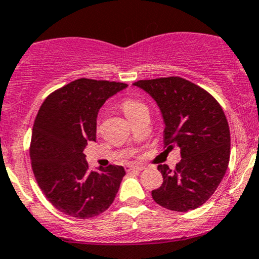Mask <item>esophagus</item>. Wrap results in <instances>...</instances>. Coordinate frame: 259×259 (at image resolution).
Here are the masks:
<instances>
[{
    "mask_svg": "<svg viewBox=\"0 0 259 259\" xmlns=\"http://www.w3.org/2000/svg\"><path fill=\"white\" fill-rule=\"evenodd\" d=\"M145 166H136V165H126L125 170L126 172H132V171H142Z\"/></svg>",
    "mask_w": 259,
    "mask_h": 259,
    "instance_id": "esophagus-1",
    "label": "esophagus"
}]
</instances>
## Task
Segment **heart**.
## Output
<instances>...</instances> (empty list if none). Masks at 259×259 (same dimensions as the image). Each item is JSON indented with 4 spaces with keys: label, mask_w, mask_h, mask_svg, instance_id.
<instances>
[{
    "label": "heart",
    "mask_w": 259,
    "mask_h": 259,
    "mask_svg": "<svg viewBox=\"0 0 259 259\" xmlns=\"http://www.w3.org/2000/svg\"><path fill=\"white\" fill-rule=\"evenodd\" d=\"M120 107L129 120H133L134 118L139 116L140 113H142L143 111H148L147 106L143 104L142 101L136 99H125L121 102Z\"/></svg>",
    "instance_id": "heart-1"
}]
</instances>
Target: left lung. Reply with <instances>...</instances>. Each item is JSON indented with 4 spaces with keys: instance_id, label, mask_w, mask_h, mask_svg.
I'll return each mask as SVG.
<instances>
[{
    "instance_id": "8db88e82",
    "label": "left lung",
    "mask_w": 259,
    "mask_h": 259,
    "mask_svg": "<svg viewBox=\"0 0 259 259\" xmlns=\"http://www.w3.org/2000/svg\"><path fill=\"white\" fill-rule=\"evenodd\" d=\"M163 116L164 145L181 149L175 170L158 165L163 183L152 191L154 201L167 210L186 212L201 206L222 181L230 157L226 114L212 95L181 77L138 80Z\"/></svg>"
}]
</instances>
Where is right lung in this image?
<instances>
[{
    "label": "right lung",
    "mask_w": 259,
    "mask_h": 259,
    "mask_svg": "<svg viewBox=\"0 0 259 259\" xmlns=\"http://www.w3.org/2000/svg\"><path fill=\"white\" fill-rule=\"evenodd\" d=\"M127 84L79 78L47 96L30 145L35 179L49 202L76 219L102 213L113 202L125 175L123 166L89 171L83 151L96 140V118L105 101Z\"/></svg>",
    "instance_id": "add662e5"
}]
</instances>
